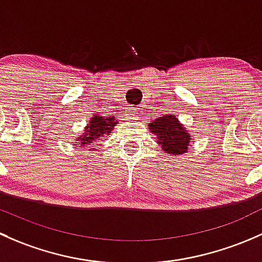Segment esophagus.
<instances>
[{"label":"esophagus","instance_id":"esophagus-1","mask_svg":"<svg viewBox=\"0 0 262 262\" xmlns=\"http://www.w3.org/2000/svg\"><path fill=\"white\" fill-rule=\"evenodd\" d=\"M131 115H130V120H136V110H132V111L130 112Z\"/></svg>","mask_w":262,"mask_h":262}]
</instances>
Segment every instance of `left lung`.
<instances>
[{"instance_id":"obj_1","label":"left lung","mask_w":262,"mask_h":262,"mask_svg":"<svg viewBox=\"0 0 262 262\" xmlns=\"http://www.w3.org/2000/svg\"><path fill=\"white\" fill-rule=\"evenodd\" d=\"M149 130L156 136L161 149L171 155L187 152L189 145V132L179 123L175 116L165 115L149 123Z\"/></svg>"}]
</instances>
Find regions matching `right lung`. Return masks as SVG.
<instances>
[{
  "label": "right lung",
  "instance_id": "obj_1",
  "mask_svg": "<svg viewBox=\"0 0 262 262\" xmlns=\"http://www.w3.org/2000/svg\"><path fill=\"white\" fill-rule=\"evenodd\" d=\"M117 125V121L113 117H104V116H96L91 118L90 125L85 127V132L83 135H80V137L78 139L77 145H80L83 147H87L93 151L92 145L97 141V140L101 139L103 135H108L112 131L113 126Z\"/></svg>",
  "mask_w": 262,
  "mask_h": 262
}]
</instances>
